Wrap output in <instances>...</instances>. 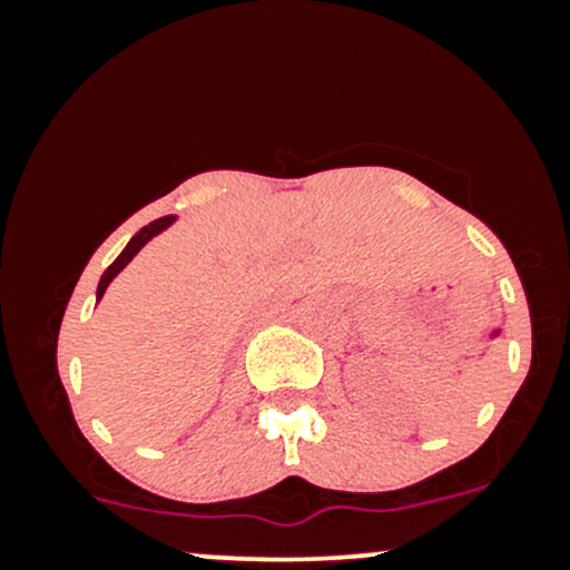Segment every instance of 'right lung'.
Listing matches in <instances>:
<instances>
[{"instance_id":"obj_1","label":"right lung","mask_w":570,"mask_h":570,"mask_svg":"<svg viewBox=\"0 0 570 570\" xmlns=\"http://www.w3.org/2000/svg\"><path fill=\"white\" fill-rule=\"evenodd\" d=\"M171 222H174V217H160V219L149 222V225H147V227H141V230H139V233H136V235H134V238H130V244H128L126 248H122V254H120V257H117V259H115V263H112V265H109V267H107V271H104V276H101V281H98V299H101V294H104V292H107L109 281H112V278L117 276V273H120V271H122V267H126V265L130 263V259H134V257H136V252H139V248H141L144 244H147V240H149V238H153V235H158L160 230H166V227H168V225H171Z\"/></svg>"}]
</instances>
